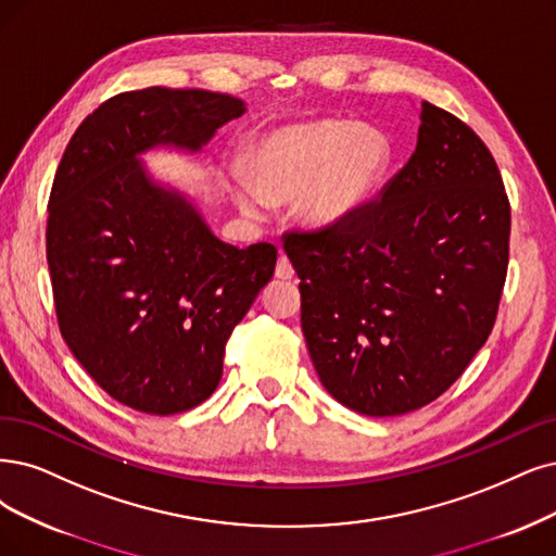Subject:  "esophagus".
<instances>
[{
	"label": "esophagus",
	"instance_id": "34e87169",
	"mask_svg": "<svg viewBox=\"0 0 556 556\" xmlns=\"http://www.w3.org/2000/svg\"><path fill=\"white\" fill-rule=\"evenodd\" d=\"M275 275H277L279 279H291V277L295 275V270H293V265H291L289 256H286L283 252H279V261H277V270H275Z\"/></svg>",
	"mask_w": 556,
	"mask_h": 556
}]
</instances>
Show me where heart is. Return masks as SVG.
<instances>
[{"label":"heart","mask_w":556,"mask_h":556,"mask_svg":"<svg viewBox=\"0 0 556 556\" xmlns=\"http://www.w3.org/2000/svg\"><path fill=\"white\" fill-rule=\"evenodd\" d=\"M389 164V141L376 128L351 121H318L267 137L256 151V180L240 176L244 213H265L270 199L302 197L300 213L312 226H334L371 199Z\"/></svg>","instance_id":"b5f03b06"}]
</instances>
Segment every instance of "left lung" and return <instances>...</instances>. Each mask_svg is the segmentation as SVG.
Here are the masks:
<instances>
[{"instance_id":"8db88e82","label":"left lung","mask_w":556,"mask_h":556,"mask_svg":"<svg viewBox=\"0 0 556 556\" xmlns=\"http://www.w3.org/2000/svg\"><path fill=\"white\" fill-rule=\"evenodd\" d=\"M510 203L481 137L421 102L417 149L334 226L283 231L302 332L339 403L396 417L440 399L495 327Z\"/></svg>"}]
</instances>
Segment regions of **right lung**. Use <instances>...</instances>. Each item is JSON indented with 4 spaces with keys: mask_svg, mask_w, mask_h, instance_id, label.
Listing matches in <instances>:
<instances>
[{
    "mask_svg": "<svg viewBox=\"0 0 556 556\" xmlns=\"http://www.w3.org/2000/svg\"><path fill=\"white\" fill-rule=\"evenodd\" d=\"M242 100L203 89L118 93L79 123L48 201L59 332L118 403L176 415L208 399L233 327L273 279L277 247L238 250L143 176L155 143L199 149Z\"/></svg>",
    "mask_w": 556,
    "mask_h": 556,
    "instance_id": "1",
    "label": "right lung"
}]
</instances>
